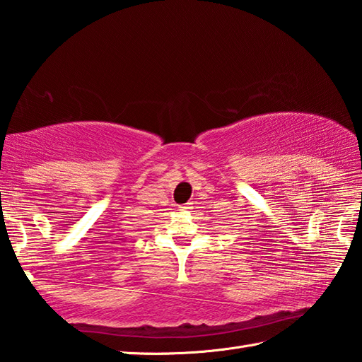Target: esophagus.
<instances>
[{
	"label": "esophagus",
	"instance_id": "obj_1",
	"mask_svg": "<svg viewBox=\"0 0 362 362\" xmlns=\"http://www.w3.org/2000/svg\"><path fill=\"white\" fill-rule=\"evenodd\" d=\"M179 209H180L182 211H188V210H191V209H193V204H191V202H188V204H185V205H182V206H179Z\"/></svg>",
	"mask_w": 362,
	"mask_h": 362
}]
</instances>
